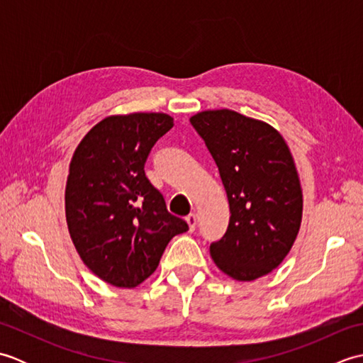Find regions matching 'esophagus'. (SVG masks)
<instances>
[{"instance_id": "obj_1", "label": "esophagus", "mask_w": 363, "mask_h": 363, "mask_svg": "<svg viewBox=\"0 0 363 363\" xmlns=\"http://www.w3.org/2000/svg\"><path fill=\"white\" fill-rule=\"evenodd\" d=\"M186 221L189 223V228H190V230H195V228H196V213H190V215H187V217H186Z\"/></svg>"}]
</instances>
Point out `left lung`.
I'll use <instances>...</instances> for the list:
<instances>
[{
	"label": "left lung",
	"instance_id": "8db88e82",
	"mask_svg": "<svg viewBox=\"0 0 363 363\" xmlns=\"http://www.w3.org/2000/svg\"><path fill=\"white\" fill-rule=\"evenodd\" d=\"M218 167L229 226L211 256L223 273L250 282L272 273L290 252L303 218L295 160L279 130L229 109L190 117Z\"/></svg>",
	"mask_w": 363,
	"mask_h": 363
}]
</instances>
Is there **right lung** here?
Returning <instances> with one entry per match:
<instances>
[{
	"label": "right lung",
	"mask_w": 363,
	"mask_h": 363,
	"mask_svg": "<svg viewBox=\"0 0 363 363\" xmlns=\"http://www.w3.org/2000/svg\"><path fill=\"white\" fill-rule=\"evenodd\" d=\"M173 128L162 112L111 115L76 146L65 186V218L81 260L99 279L134 289L156 272L168 242L189 225L167 211L145 162Z\"/></svg>",
	"instance_id": "1"
}]
</instances>
